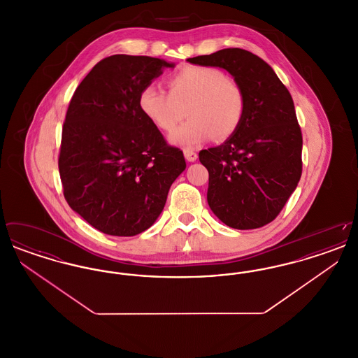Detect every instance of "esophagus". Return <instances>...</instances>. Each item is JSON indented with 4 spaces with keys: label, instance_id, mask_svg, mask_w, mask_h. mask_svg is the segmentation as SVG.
<instances>
[{
    "label": "esophagus",
    "instance_id": "obj_1",
    "mask_svg": "<svg viewBox=\"0 0 358 358\" xmlns=\"http://www.w3.org/2000/svg\"><path fill=\"white\" fill-rule=\"evenodd\" d=\"M184 155H185V158H187V161H189V162H194L199 158V154L193 152V150H185Z\"/></svg>",
    "mask_w": 358,
    "mask_h": 358
}]
</instances>
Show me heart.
Returning a JSON list of instances; mask_svg holds the SVG:
<instances>
[{
    "mask_svg": "<svg viewBox=\"0 0 358 358\" xmlns=\"http://www.w3.org/2000/svg\"><path fill=\"white\" fill-rule=\"evenodd\" d=\"M169 92L149 85L139 94L142 113L164 133H171L185 122L171 141L184 149H193L210 138L224 141L238 131L245 114V94L234 79L220 69L187 66L166 79Z\"/></svg>",
    "mask_w": 358,
    "mask_h": 358,
    "instance_id": "heart-1",
    "label": "heart"
}]
</instances>
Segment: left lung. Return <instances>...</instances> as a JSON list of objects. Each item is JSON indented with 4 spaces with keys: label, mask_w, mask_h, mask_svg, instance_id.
Instances as JSON below:
<instances>
[{
    "label": "left lung",
    "mask_w": 358,
    "mask_h": 358,
    "mask_svg": "<svg viewBox=\"0 0 358 358\" xmlns=\"http://www.w3.org/2000/svg\"><path fill=\"white\" fill-rule=\"evenodd\" d=\"M227 69L245 94L238 131L201 150L208 204L231 228H260L280 213L302 174V131L286 85L259 56L240 48L187 59Z\"/></svg>",
    "instance_id": "left-lung-1"
}]
</instances>
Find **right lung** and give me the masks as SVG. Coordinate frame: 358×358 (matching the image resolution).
<instances>
[{"instance_id": "add662e5", "label": "right lung", "mask_w": 358, "mask_h": 358, "mask_svg": "<svg viewBox=\"0 0 358 358\" xmlns=\"http://www.w3.org/2000/svg\"><path fill=\"white\" fill-rule=\"evenodd\" d=\"M174 64L113 55L78 85L63 124L59 173L69 206L98 231L136 236L161 215L184 154L139 107L142 88Z\"/></svg>"}]
</instances>
